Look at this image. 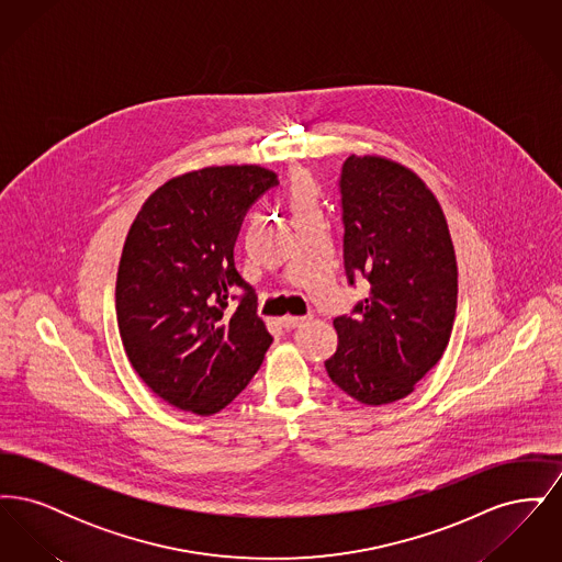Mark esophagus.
<instances>
[{"label": "esophagus", "mask_w": 562, "mask_h": 562, "mask_svg": "<svg viewBox=\"0 0 562 562\" xmlns=\"http://www.w3.org/2000/svg\"><path fill=\"white\" fill-rule=\"evenodd\" d=\"M307 322L305 316H284L280 324L286 328V330H293V328H299V326H303Z\"/></svg>", "instance_id": "34e87169"}]
</instances>
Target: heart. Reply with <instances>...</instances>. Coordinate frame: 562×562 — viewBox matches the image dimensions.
Returning <instances> with one entry per match:
<instances>
[{"label":"heart","mask_w":562,"mask_h":562,"mask_svg":"<svg viewBox=\"0 0 562 562\" xmlns=\"http://www.w3.org/2000/svg\"><path fill=\"white\" fill-rule=\"evenodd\" d=\"M294 206L301 209H312V188L310 183H299L294 188Z\"/></svg>","instance_id":"1"}]
</instances>
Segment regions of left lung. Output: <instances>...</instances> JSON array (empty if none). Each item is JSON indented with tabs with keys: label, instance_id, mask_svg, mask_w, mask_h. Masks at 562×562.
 Masks as SVG:
<instances>
[{
	"label": "left lung",
	"instance_id": "obj_1",
	"mask_svg": "<svg viewBox=\"0 0 562 562\" xmlns=\"http://www.w3.org/2000/svg\"><path fill=\"white\" fill-rule=\"evenodd\" d=\"M344 266L371 284L337 316L326 373L362 404L408 396L447 349L457 310V263L447 218L426 183L396 161L349 156L339 175Z\"/></svg>",
	"mask_w": 562,
	"mask_h": 562
}]
</instances>
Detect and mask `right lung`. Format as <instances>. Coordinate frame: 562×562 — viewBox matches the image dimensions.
<instances>
[{"instance_id":"obj_1","label":"right lung","mask_w":562,"mask_h":562,"mask_svg":"<svg viewBox=\"0 0 562 562\" xmlns=\"http://www.w3.org/2000/svg\"><path fill=\"white\" fill-rule=\"evenodd\" d=\"M276 186L261 166L202 168L156 189L134 218L115 284L120 337L138 376L181 411L225 408L273 341L234 246L248 209Z\"/></svg>"}]
</instances>
